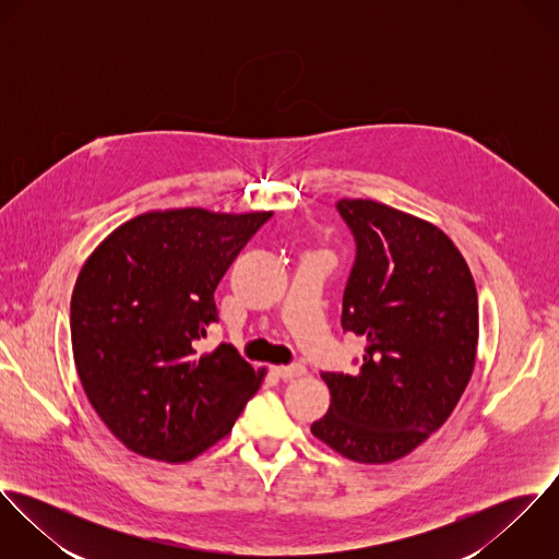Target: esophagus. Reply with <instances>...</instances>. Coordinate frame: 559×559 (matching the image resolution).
Segmentation results:
<instances>
[{
	"instance_id": "esophagus-1",
	"label": "esophagus",
	"mask_w": 559,
	"mask_h": 559,
	"mask_svg": "<svg viewBox=\"0 0 559 559\" xmlns=\"http://www.w3.org/2000/svg\"><path fill=\"white\" fill-rule=\"evenodd\" d=\"M277 377L282 379H297V377H304L306 374V366L304 364H290V366H273L271 368Z\"/></svg>"
}]
</instances>
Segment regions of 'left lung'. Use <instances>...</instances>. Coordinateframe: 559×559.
I'll return each mask as SVG.
<instances>
[{"label":"left lung","instance_id":"1","mask_svg":"<svg viewBox=\"0 0 559 559\" xmlns=\"http://www.w3.org/2000/svg\"><path fill=\"white\" fill-rule=\"evenodd\" d=\"M357 253L342 329L366 337L355 374L322 372L329 411L312 435L366 465L399 461L452 415L476 366L478 293L437 226L374 200H340Z\"/></svg>","mask_w":559,"mask_h":559}]
</instances>
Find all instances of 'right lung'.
I'll use <instances>...</instances> for the list:
<instances>
[{"mask_svg": "<svg viewBox=\"0 0 559 559\" xmlns=\"http://www.w3.org/2000/svg\"><path fill=\"white\" fill-rule=\"evenodd\" d=\"M273 213L151 211L81 266L71 342L83 392L131 452L187 463L224 439L262 379L233 344L200 355L215 288Z\"/></svg>", "mask_w": 559, "mask_h": 559, "instance_id": "obj_1", "label": "right lung"}]
</instances>
